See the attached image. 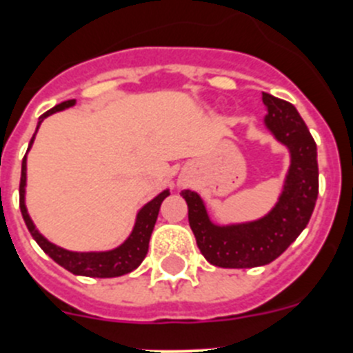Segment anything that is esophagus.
I'll list each match as a JSON object with an SVG mask.
<instances>
[{"mask_svg": "<svg viewBox=\"0 0 353 353\" xmlns=\"http://www.w3.org/2000/svg\"><path fill=\"white\" fill-rule=\"evenodd\" d=\"M181 184H183V183H181Z\"/></svg>", "mask_w": 353, "mask_h": 353, "instance_id": "34e87169", "label": "esophagus"}]
</instances>
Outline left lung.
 <instances>
[{
  "label": "left lung",
  "instance_id": "8db88e82",
  "mask_svg": "<svg viewBox=\"0 0 353 353\" xmlns=\"http://www.w3.org/2000/svg\"><path fill=\"white\" fill-rule=\"evenodd\" d=\"M265 126L288 148V165L279 201L265 216L252 222L219 225L208 215L196 191L184 190L190 227L206 261L220 268H254L272 263L305 229L319 190L318 150L314 138L290 102L263 94Z\"/></svg>",
  "mask_w": 353,
  "mask_h": 353
}]
</instances>
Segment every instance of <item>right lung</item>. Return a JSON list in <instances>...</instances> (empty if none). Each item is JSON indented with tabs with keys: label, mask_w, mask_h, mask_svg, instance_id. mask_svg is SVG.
<instances>
[{
	"label": "right lung",
	"mask_w": 353,
	"mask_h": 353,
	"mask_svg": "<svg viewBox=\"0 0 353 353\" xmlns=\"http://www.w3.org/2000/svg\"><path fill=\"white\" fill-rule=\"evenodd\" d=\"M77 104V101H66L61 104L54 105L52 109H49L48 112L42 114L39 117L37 128H35V133L32 137L30 143H28L27 152L32 148V143L35 140V134H37L39 126H41L42 121L46 119L51 114L59 112V110H65L68 108H73ZM25 186H27V154H25L22 160V177H20V210H22V216L25 220V225H27L28 232L34 237L35 243L41 245L42 251L49 256V258L54 259L59 266L71 272L73 275H81V276H94V279H112V276H121L126 275V273L133 272L138 266L141 265V261L145 259L148 252V243H150V236L154 232V227L157 222V216H159V210L162 201L169 196V190H163L162 193L157 194V196L148 201L147 205H143L140 208V212L137 213V220H134V227L131 230V234L128 236V239L123 244L117 245V248L109 249V251H88V252H78V251H68V249L59 248V245L52 244L51 241L46 239L41 232L37 230V227L32 222L30 215L27 212V206H25Z\"/></svg>",
	"instance_id": "1"
}]
</instances>
